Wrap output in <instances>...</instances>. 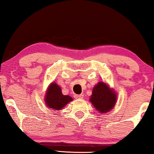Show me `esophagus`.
Returning <instances> with one entry per match:
<instances>
[{
  "mask_svg": "<svg viewBox=\"0 0 154 154\" xmlns=\"http://www.w3.org/2000/svg\"><path fill=\"white\" fill-rule=\"evenodd\" d=\"M83 97H84V95L83 94L75 95V98H76V99H82V98H83Z\"/></svg>",
  "mask_w": 154,
  "mask_h": 154,
  "instance_id": "esophagus-1",
  "label": "esophagus"
}]
</instances>
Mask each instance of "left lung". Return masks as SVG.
Instances as JSON below:
<instances>
[{"instance_id":"1","label":"left lung","mask_w":154,"mask_h":154,"mask_svg":"<svg viewBox=\"0 0 154 154\" xmlns=\"http://www.w3.org/2000/svg\"><path fill=\"white\" fill-rule=\"evenodd\" d=\"M90 100L97 111L106 113L115 106L116 94L105 82H99L93 88Z\"/></svg>"}]
</instances>
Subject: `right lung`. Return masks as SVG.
<instances>
[{"instance_id":"right-lung-1","label":"right lung","mask_w":154,"mask_h":154,"mask_svg":"<svg viewBox=\"0 0 154 154\" xmlns=\"http://www.w3.org/2000/svg\"><path fill=\"white\" fill-rule=\"evenodd\" d=\"M72 100L69 95H63L61 88L55 82H52L49 85L45 96L46 106L54 110H60Z\"/></svg>"}]
</instances>
